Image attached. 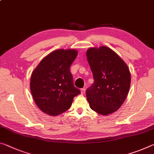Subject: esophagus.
<instances>
[{
    "mask_svg": "<svg viewBox=\"0 0 154 154\" xmlns=\"http://www.w3.org/2000/svg\"><path fill=\"white\" fill-rule=\"evenodd\" d=\"M85 91H86V89L85 88H82L81 89V94H84L85 93Z\"/></svg>",
    "mask_w": 154,
    "mask_h": 154,
    "instance_id": "1",
    "label": "esophagus"
}]
</instances>
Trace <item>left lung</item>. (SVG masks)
Here are the masks:
<instances>
[{"label": "left lung", "mask_w": 154, "mask_h": 154, "mask_svg": "<svg viewBox=\"0 0 154 154\" xmlns=\"http://www.w3.org/2000/svg\"><path fill=\"white\" fill-rule=\"evenodd\" d=\"M87 60L94 83L86 90L90 108L101 115H108L122 106L128 94L131 75L125 62L108 46L90 48Z\"/></svg>", "instance_id": "left-lung-1"}]
</instances>
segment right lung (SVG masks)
Wrapping results in <instances>:
<instances>
[{
    "label": "right lung",
    "mask_w": 154,
    "mask_h": 154,
    "mask_svg": "<svg viewBox=\"0 0 154 154\" xmlns=\"http://www.w3.org/2000/svg\"><path fill=\"white\" fill-rule=\"evenodd\" d=\"M78 54L75 49H58L41 61L31 77L30 89L41 111L57 116L69 109L80 90L73 84L70 67Z\"/></svg>",
    "instance_id": "right-lung-1"
}]
</instances>
